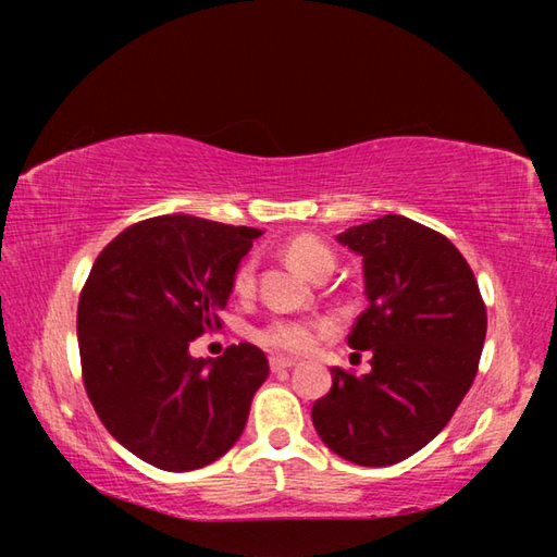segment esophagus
Returning a JSON list of instances; mask_svg holds the SVG:
<instances>
[{
    "mask_svg": "<svg viewBox=\"0 0 557 557\" xmlns=\"http://www.w3.org/2000/svg\"><path fill=\"white\" fill-rule=\"evenodd\" d=\"M295 366V361L292 358H282V356H270V369L272 373H280V371H287Z\"/></svg>",
    "mask_w": 557,
    "mask_h": 557,
    "instance_id": "esophagus-1",
    "label": "esophagus"
}]
</instances>
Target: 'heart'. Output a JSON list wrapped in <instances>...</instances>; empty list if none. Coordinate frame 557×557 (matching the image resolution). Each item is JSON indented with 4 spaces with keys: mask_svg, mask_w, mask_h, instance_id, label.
I'll use <instances>...</instances> for the list:
<instances>
[{
    "mask_svg": "<svg viewBox=\"0 0 557 557\" xmlns=\"http://www.w3.org/2000/svg\"><path fill=\"white\" fill-rule=\"evenodd\" d=\"M287 260L307 277L319 280L334 270V252L324 240L314 238V235H297L292 238L285 248ZM256 275H258V260L245 258L238 268L233 270L231 287L238 297H250L256 289ZM319 334H322V324L309 322V319H289V317H275L258 326L252 332V338L268 351L299 356L307 354L309 348L317 344Z\"/></svg>",
    "mask_w": 557,
    "mask_h": 557,
    "instance_id": "obj_1",
    "label": "heart"
}]
</instances>
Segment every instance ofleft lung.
<instances>
[{"mask_svg":"<svg viewBox=\"0 0 557 557\" xmlns=\"http://www.w3.org/2000/svg\"><path fill=\"white\" fill-rule=\"evenodd\" d=\"M363 258L369 309L348 346L371 351V373L334 366L332 391L312 408L324 445L354 465L388 467L445 430L479 371L486 307L465 256L405 215L338 235Z\"/></svg>","mask_w":557,"mask_h":557,"instance_id":"obj_1","label":"left lung"}]
</instances>
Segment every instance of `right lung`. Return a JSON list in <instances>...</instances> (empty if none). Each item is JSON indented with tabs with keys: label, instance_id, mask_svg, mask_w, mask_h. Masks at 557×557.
Wrapping results in <instances>:
<instances>
[{
	"label": "right lung",
	"instance_id": "obj_1",
	"mask_svg": "<svg viewBox=\"0 0 557 557\" xmlns=\"http://www.w3.org/2000/svg\"><path fill=\"white\" fill-rule=\"evenodd\" d=\"M262 231L196 215H154L110 240L83 285V385L106 430L166 471L223 457L248 422L270 366L252 344L191 358L188 344L221 329L231 277Z\"/></svg>",
	"mask_w": 557,
	"mask_h": 557
}]
</instances>
